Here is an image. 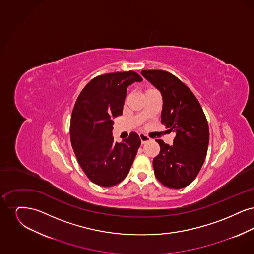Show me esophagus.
Returning <instances> with one entry per match:
<instances>
[{"mask_svg": "<svg viewBox=\"0 0 254 254\" xmlns=\"http://www.w3.org/2000/svg\"><path fill=\"white\" fill-rule=\"evenodd\" d=\"M139 137H140V139H141L142 144H145V143H147V142H149V141L151 140L149 137H147L146 135L143 134V133H140V134H139Z\"/></svg>", "mask_w": 254, "mask_h": 254, "instance_id": "34e87169", "label": "esophagus"}]
</instances>
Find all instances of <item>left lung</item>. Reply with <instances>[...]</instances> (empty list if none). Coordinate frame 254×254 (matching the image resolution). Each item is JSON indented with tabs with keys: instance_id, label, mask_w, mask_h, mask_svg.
Listing matches in <instances>:
<instances>
[{
	"instance_id": "left-lung-1",
	"label": "left lung",
	"mask_w": 254,
	"mask_h": 254,
	"mask_svg": "<svg viewBox=\"0 0 254 254\" xmlns=\"http://www.w3.org/2000/svg\"><path fill=\"white\" fill-rule=\"evenodd\" d=\"M163 98L161 122L175 133L173 145L156 140L160 153L153 159L155 176L170 189H182L196 178L208 146L209 130L204 111L191 90L164 70H142Z\"/></svg>"
}]
</instances>
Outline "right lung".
I'll list each match as a JSON object with an SVG mask.
<instances>
[{"label":"right lung","mask_w":254,"mask_h":254,"mask_svg":"<svg viewBox=\"0 0 254 254\" xmlns=\"http://www.w3.org/2000/svg\"><path fill=\"white\" fill-rule=\"evenodd\" d=\"M142 77L134 71L92 79L78 97L70 121V140L78 163L90 181L112 187L128 174L141 145L137 133L121 143L112 136L113 119L123 113L127 88Z\"/></svg>","instance_id":"add662e5"}]
</instances>
